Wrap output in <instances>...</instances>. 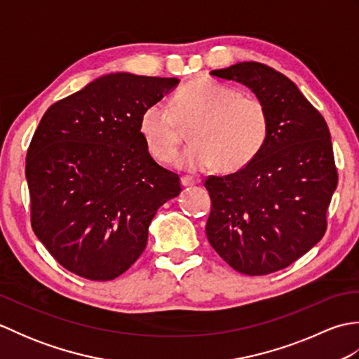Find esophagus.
I'll return each instance as SVG.
<instances>
[{
    "label": "esophagus",
    "instance_id": "34e87169",
    "mask_svg": "<svg viewBox=\"0 0 359 359\" xmlns=\"http://www.w3.org/2000/svg\"><path fill=\"white\" fill-rule=\"evenodd\" d=\"M180 184H182V187H191V185L199 184V180L191 177V175H184V177L180 179Z\"/></svg>",
    "mask_w": 359,
    "mask_h": 359
}]
</instances>
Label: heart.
Masks as SVG:
<instances>
[{
	"label": "heart",
	"mask_w": 359,
	"mask_h": 359,
	"mask_svg": "<svg viewBox=\"0 0 359 359\" xmlns=\"http://www.w3.org/2000/svg\"><path fill=\"white\" fill-rule=\"evenodd\" d=\"M193 143L175 157V168L205 171L219 163L224 171L248 165L264 148L269 114L256 97L207 79L189 81L171 102H156L143 109L139 134L148 154L168 163L177 149L182 126H189Z\"/></svg>",
	"instance_id": "1"
}]
</instances>
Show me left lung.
<instances>
[{
  "instance_id": "obj_1",
  "label": "left lung",
  "mask_w": 359,
  "mask_h": 359,
  "mask_svg": "<svg viewBox=\"0 0 359 359\" xmlns=\"http://www.w3.org/2000/svg\"><path fill=\"white\" fill-rule=\"evenodd\" d=\"M247 86L269 114L261 152L238 172L211 175L208 242L236 271L285 269L323 239L338 185L330 131L294 83L273 67L242 62L210 72Z\"/></svg>"
}]
</instances>
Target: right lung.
<instances>
[{
  "instance_id": "right-lung-1",
  "label": "right lung",
  "mask_w": 359,
  "mask_h": 359,
  "mask_svg": "<svg viewBox=\"0 0 359 359\" xmlns=\"http://www.w3.org/2000/svg\"><path fill=\"white\" fill-rule=\"evenodd\" d=\"M179 81L111 72L44 112L26 158L32 228L66 270L116 279L143 253L157 210L180 194L179 175L139 134L143 109Z\"/></svg>"
}]
</instances>
